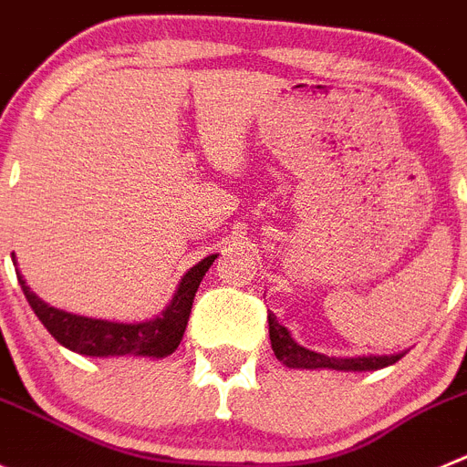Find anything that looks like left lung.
<instances>
[{
    "label": "left lung",
    "instance_id": "8db88e82",
    "mask_svg": "<svg viewBox=\"0 0 467 467\" xmlns=\"http://www.w3.org/2000/svg\"><path fill=\"white\" fill-rule=\"evenodd\" d=\"M267 323H270V342L272 351H275L276 358L285 365V368L293 369H339V372H372V369L389 368V365L398 363L407 351L390 356H327L321 351H314V348H306L302 344H297L291 337L288 327L281 326L276 321L275 314H267Z\"/></svg>",
    "mask_w": 467,
    "mask_h": 467
}]
</instances>
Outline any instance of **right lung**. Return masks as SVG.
<instances>
[{"label": "right lung", "instance_id": "add662e5", "mask_svg": "<svg viewBox=\"0 0 467 467\" xmlns=\"http://www.w3.org/2000/svg\"><path fill=\"white\" fill-rule=\"evenodd\" d=\"M216 258L218 254H212L197 265H192L176 285L170 305L155 318L137 323L78 317V314L50 306L36 293L29 291L27 281L18 272V263H16V275H18V284L23 288L25 297H27L29 306L35 309L46 330L69 351L92 356V358H111V356L165 358V356L174 354L176 347L182 344L200 281H202V276L207 275Z\"/></svg>", "mask_w": 467, "mask_h": 467}]
</instances>
